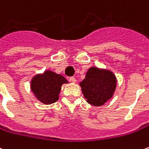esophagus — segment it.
<instances>
[{
	"mask_svg": "<svg viewBox=\"0 0 149 149\" xmlns=\"http://www.w3.org/2000/svg\"><path fill=\"white\" fill-rule=\"evenodd\" d=\"M69 81H71L72 83H75L76 82V78L73 77H71L69 78Z\"/></svg>",
	"mask_w": 149,
	"mask_h": 149,
	"instance_id": "esophagus-1",
	"label": "esophagus"
}]
</instances>
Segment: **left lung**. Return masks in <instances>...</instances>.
<instances>
[{
  "label": "left lung",
  "instance_id": "1",
  "mask_svg": "<svg viewBox=\"0 0 149 149\" xmlns=\"http://www.w3.org/2000/svg\"><path fill=\"white\" fill-rule=\"evenodd\" d=\"M80 85L88 103L93 106H100L113 96L116 78L109 70L92 67Z\"/></svg>",
  "mask_w": 149,
  "mask_h": 149
}]
</instances>
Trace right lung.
<instances>
[{
  "label": "right lung",
  "instance_id": "add662e5",
  "mask_svg": "<svg viewBox=\"0 0 149 149\" xmlns=\"http://www.w3.org/2000/svg\"><path fill=\"white\" fill-rule=\"evenodd\" d=\"M65 83H68V81L63 76L52 71H45L32 79L31 90L37 100L50 104L58 100L61 85Z\"/></svg>",
  "mask_w": 149,
  "mask_h": 149
}]
</instances>
